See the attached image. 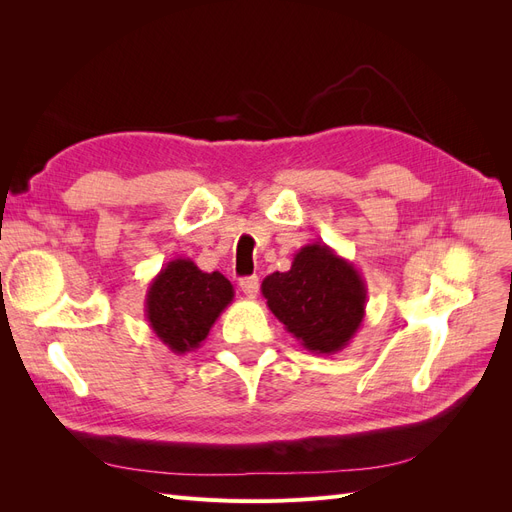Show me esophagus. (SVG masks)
<instances>
[{"instance_id":"esophagus-1","label":"esophagus","mask_w":512,"mask_h":512,"mask_svg":"<svg viewBox=\"0 0 512 512\" xmlns=\"http://www.w3.org/2000/svg\"><path fill=\"white\" fill-rule=\"evenodd\" d=\"M239 286H241V290H243V294H245V297H250V299H254V297H256V294H258L260 282H258V277H256V275H252V277H241V282H239Z\"/></svg>"}]
</instances>
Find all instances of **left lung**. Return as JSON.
<instances>
[{"label": "left lung", "mask_w": 512, "mask_h": 512, "mask_svg": "<svg viewBox=\"0 0 512 512\" xmlns=\"http://www.w3.org/2000/svg\"><path fill=\"white\" fill-rule=\"evenodd\" d=\"M260 290L286 331L316 354L344 350L365 318L363 275L318 241L301 247L286 273L267 275Z\"/></svg>", "instance_id": "left-lung-1"}]
</instances>
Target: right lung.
<instances>
[{"instance_id":"add662e5","label":"right lung","mask_w":512,"mask_h":512,"mask_svg":"<svg viewBox=\"0 0 512 512\" xmlns=\"http://www.w3.org/2000/svg\"><path fill=\"white\" fill-rule=\"evenodd\" d=\"M232 299L235 288L220 271L205 273L194 260L175 258L151 280L145 316L170 352L185 354L200 348Z\"/></svg>"}]
</instances>
